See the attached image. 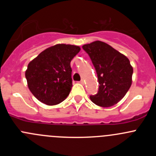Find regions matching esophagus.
Masks as SVG:
<instances>
[{"label": "esophagus", "mask_w": 156, "mask_h": 156, "mask_svg": "<svg viewBox=\"0 0 156 156\" xmlns=\"http://www.w3.org/2000/svg\"><path fill=\"white\" fill-rule=\"evenodd\" d=\"M80 83H81V84H84V80H81V81H80Z\"/></svg>", "instance_id": "34e87169"}]
</instances>
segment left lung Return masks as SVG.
<instances>
[{"instance_id": "1", "label": "left lung", "mask_w": 156, "mask_h": 156, "mask_svg": "<svg viewBox=\"0 0 156 156\" xmlns=\"http://www.w3.org/2000/svg\"><path fill=\"white\" fill-rule=\"evenodd\" d=\"M82 48L89 55L98 77L99 90L90 96L91 101L102 107L119 103L131 86L133 67L127 56L105 42L96 41Z\"/></svg>"}]
</instances>
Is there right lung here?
<instances>
[{
	"label": "right lung",
	"mask_w": 156,
	"mask_h": 156,
	"mask_svg": "<svg viewBox=\"0 0 156 156\" xmlns=\"http://www.w3.org/2000/svg\"><path fill=\"white\" fill-rule=\"evenodd\" d=\"M80 50L78 46L59 44L29 62L26 71L28 87L39 101L53 106L68 97L72 87L70 62Z\"/></svg>",
	"instance_id": "obj_1"
}]
</instances>
